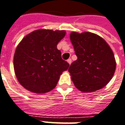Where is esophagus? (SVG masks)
<instances>
[{"mask_svg":"<svg viewBox=\"0 0 125 125\" xmlns=\"http://www.w3.org/2000/svg\"><path fill=\"white\" fill-rule=\"evenodd\" d=\"M67 62L69 63L70 65L71 64V63H72V60H71V59H68V60H67Z\"/></svg>","mask_w":125,"mask_h":125,"instance_id":"esophagus-1","label":"esophagus"}]
</instances>
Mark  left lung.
<instances>
[{"instance_id": "obj_1", "label": "left lung", "mask_w": 125, "mask_h": 125, "mask_svg": "<svg viewBox=\"0 0 125 125\" xmlns=\"http://www.w3.org/2000/svg\"><path fill=\"white\" fill-rule=\"evenodd\" d=\"M70 38L77 56L68 69L75 87L83 92L103 88L116 70V60L110 46L103 38L90 32H72Z\"/></svg>"}]
</instances>
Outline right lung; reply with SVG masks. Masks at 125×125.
<instances>
[{
	"mask_svg": "<svg viewBox=\"0 0 125 125\" xmlns=\"http://www.w3.org/2000/svg\"><path fill=\"white\" fill-rule=\"evenodd\" d=\"M65 31L39 29L28 34L18 45L13 57L17 79L29 91L46 93L57 85L60 75L69 67L57 45Z\"/></svg>",
	"mask_w": 125,
	"mask_h": 125,
	"instance_id": "obj_1",
	"label": "right lung"
}]
</instances>
